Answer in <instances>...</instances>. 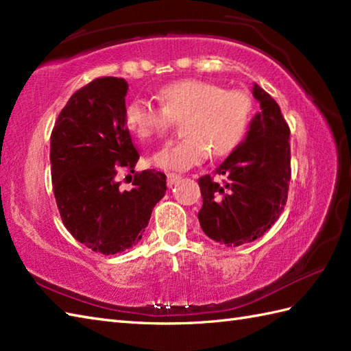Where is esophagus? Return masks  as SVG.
<instances>
[{"instance_id": "1", "label": "esophagus", "mask_w": 351, "mask_h": 351, "mask_svg": "<svg viewBox=\"0 0 351 351\" xmlns=\"http://www.w3.org/2000/svg\"><path fill=\"white\" fill-rule=\"evenodd\" d=\"M180 175H178V173H170V171H169V173H167V185H169V187H171V185H173L178 180H180Z\"/></svg>"}]
</instances>
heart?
<instances>
[{"label": "heart", "instance_id": "1", "mask_svg": "<svg viewBox=\"0 0 351 351\" xmlns=\"http://www.w3.org/2000/svg\"><path fill=\"white\" fill-rule=\"evenodd\" d=\"M161 108L136 98L125 108V123L141 140L164 137L171 125L181 126L180 143L160 149L152 164L166 170H187L208 154L226 156L241 143L253 117V99L243 90H225L205 80H178L158 92Z\"/></svg>", "mask_w": 351, "mask_h": 351}]
</instances>
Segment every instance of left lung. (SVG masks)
Returning a JSON list of instances; mask_svg holds the SVG:
<instances>
[{
  "mask_svg": "<svg viewBox=\"0 0 351 351\" xmlns=\"http://www.w3.org/2000/svg\"><path fill=\"white\" fill-rule=\"evenodd\" d=\"M253 96L261 111L247 136L215 169L223 182L199 178L204 205L197 219L204 232L220 244L237 247L264 235L287 204L291 180L289 126L270 95L258 84Z\"/></svg>",
  "mask_w": 351,
  "mask_h": 351,
  "instance_id": "obj_1",
  "label": "left lung"
}]
</instances>
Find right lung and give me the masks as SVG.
<instances>
[{
  "mask_svg": "<svg viewBox=\"0 0 351 351\" xmlns=\"http://www.w3.org/2000/svg\"><path fill=\"white\" fill-rule=\"evenodd\" d=\"M123 78L104 77L81 87L51 132V178L58 213L71 235L102 255L136 245L154 206L167 190L166 175L143 170L122 190L119 170L134 173L140 158L125 123Z\"/></svg>",
  "mask_w": 351,
  "mask_h": 351,
  "instance_id": "obj_1",
  "label": "right lung"
}]
</instances>
